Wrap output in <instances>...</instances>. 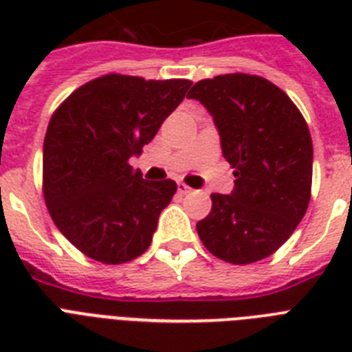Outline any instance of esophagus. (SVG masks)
<instances>
[{
    "label": "esophagus",
    "instance_id": "esophagus-1",
    "mask_svg": "<svg viewBox=\"0 0 352 352\" xmlns=\"http://www.w3.org/2000/svg\"><path fill=\"white\" fill-rule=\"evenodd\" d=\"M179 192L182 193V195H190V193H193L195 192V190H193V188H190L188 186V184H184V182H179Z\"/></svg>",
    "mask_w": 352,
    "mask_h": 352
}]
</instances>
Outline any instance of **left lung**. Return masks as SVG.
Here are the masks:
<instances>
[{
    "instance_id": "1",
    "label": "left lung",
    "mask_w": 352,
    "mask_h": 352,
    "mask_svg": "<svg viewBox=\"0 0 352 352\" xmlns=\"http://www.w3.org/2000/svg\"><path fill=\"white\" fill-rule=\"evenodd\" d=\"M214 117L225 159L234 168L230 195L212 193L197 223L210 254L248 265L278 250L311 201L312 138L285 91L256 74H219L188 93Z\"/></svg>"
}]
</instances>
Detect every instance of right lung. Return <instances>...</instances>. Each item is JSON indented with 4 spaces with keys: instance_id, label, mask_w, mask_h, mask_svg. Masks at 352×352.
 <instances>
[{
    "instance_id": "obj_1",
    "label": "right lung",
    "mask_w": 352,
    "mask_h": 352,
    "mask_svg": "<svg viewBox=\"0 0 352 352\" xmlns=\"http://www.w3.org/2000/svg\"><path fill=\"white\" fill-rule=\"evenodd\" d=\"M190 80L104 74L52 113L43 142V197L54 225L82 254L120 265L148 250L175 181H144L129 159L175 111Z\"/></svg>"
}]
</instances>
